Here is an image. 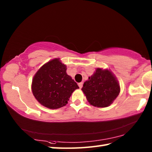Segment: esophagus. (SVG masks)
Segmentation results:
<instances>
[{"label": "esophagus", "instance_id": "esophagus-1", "mask_svg": "<svg viewBox=\"0 0 152 152\" xmlns=\"http://www.w3.org/2000/svg\"><path fill=\"white\" fill-rule=\"evenodd\" d=\"M78 84V86L80 87V88H81L83 86V82H79Z\"/></svg>", "mask_w": 152, "mask_h": 152}]
</instances>
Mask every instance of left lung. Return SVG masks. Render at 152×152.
<instances>
[{
	"instance_id": "left-lung-1",
	"label": "left lung",
	"mask_w": 152,
	"mask_h": 152,
	"mask_svg": "<svg viewBox=\"0 0 152 152\" xmlns=\"http://www.w3.org/2000/svg\"><path fill=\"white\" fill-rule=\"evenodd\" d=\"M82 91L92 106L107 107L119 95L120 86L109 70L97 68L93 75L84 82Z\"/></svg>"
}]
</instances>
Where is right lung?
I'll list each match as a JSON object with an SVG mask.
<instances>
[{
	"label": "right lung",
	"mask_w": 152,
	"mask_h": 152,
	"mask_svg": "<svg viewBox=\"0 0 152 152\" xmlns=\"http://www.w3.org/2000/svg\"><path fill=\"white\" fill-rule=\"evenodd\" d=\"M31 88L41 104L56 109L66 105L72 93L79 87L67 74L66 66L59 59H54L37 72L33 77Z\"/></svg>",
	"instance_id": "obj_1"
}]
</instances>
